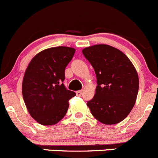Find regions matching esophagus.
Segmentation results:
<instances>
[{
	"label": "esophagus",
	"mask_w": 158,
	"mask_h": 158,
	"mask_svg": "<svg viewBox=\"0 0 158 158\" xmlns=\"http://www.w3.org/2000/svg\"><path fill=\"white\" fill-rule=\"evenodd\" d=\"M83 93V90H77V91H76V94H77V96H81V94H82Z\"/></svg>",
	"instance_id": "1"
}]
</instances>
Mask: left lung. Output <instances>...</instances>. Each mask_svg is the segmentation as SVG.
I'll return each instance as SVG.
<instances>
[{"mask_svg": "<svg viewBox=\"0 0 158 158\" xmlns=\"http://www.w3.org/2000/svg\"><path fill=\"white\" fill-rule=\"evenodd\" d=\"M97 76L94 97L87 105L104 124L122 121L131 111L139 88L138 74L130 59L120 50L96 44L82 50Z\"/></svg>", "mask_w": 158, "mask_h": 158, "instance_id": "1", "label": "left lung"}]
</instances>
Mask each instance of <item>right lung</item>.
Here are the masks:
<instances>
[{"mask_svg":"<svg viewBox=\"0 0 158 158\" xmlns=\"http://www.w3.org/2000/svg\"><path fill=\"white\" fill-rule=\"evenodd\" d=\"M75 49L54 47L41 51L30 61L22 82L24 101L31 116L42 125H54L66 114L76 94L62 82Z\"/></svg>","mask_w":158,"mask_h":158,"instance_id":"obj_1","label":"right lung"}]
</instances>
